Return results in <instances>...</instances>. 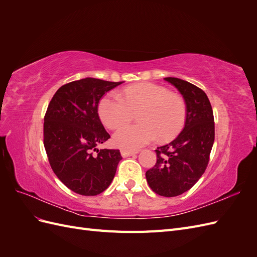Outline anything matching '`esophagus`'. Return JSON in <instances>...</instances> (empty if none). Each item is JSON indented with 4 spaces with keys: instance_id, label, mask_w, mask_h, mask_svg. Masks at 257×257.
<instances>
[{
    "instance_id": "esophagus-1",
    "label": "esophagus",
    "mask_w": 257,
    "mask_h": 257,
    "mask_svg": "<svg viewBox=\"0 0 257 257\" xmlns=\"http://www.w3.org/2000/svg\"><path fill=\"white\" fill-rule=\"evenodd\" d=\"M136 153H137V151H134V150H127V149H122L121 150V155L123 158L132 157V155H135Z\"/></svg>"
}]
</instances>
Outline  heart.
Here are the masks:
<instances>
[{"mask_svg":"<svg viewBox=\"0 0 257 257\" xmlns=\"http://www.w3.org/2000/svg\"><path fill=\"white\" fill-rule=\"evenodd\" d=\"M137 112L139 123L126 125L113 134L112 143L123 149H137L153 142L173 138L183 126L186 106L181 96L151 82L131 85L122 96L110 92L99 100L98 115L107 128L115 130L130 122Z\"/></svg>","mask_w":257,"mask_h":257,"instance_id":"b5f03b06","label":"heart"}]
</instances>
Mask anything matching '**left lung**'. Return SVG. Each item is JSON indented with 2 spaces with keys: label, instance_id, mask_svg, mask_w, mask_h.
<instances>
[{
  "label": "left lung",
  "instance_id": "left-lung-1",
  "mask_svg": "<svg viewBox=\"0 0 257 257\" xmlns=\"http://www.w3.org/2000/svg\"><path fill=\"white\" fill-rule=\"evenodd\" d=\"M164 79L184 98L185 123L174 141L158 147L157 163L146 173V178L154 193L174 197L189 191L205 173L214 142V119L203 90L175 77Z\"/></svg>",
  "mask_w": 257,
  "mask_h": 257
}]
</instances>
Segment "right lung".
<instances>
[{
    "mask_svg": "<svg viewBox=\"0 0 257 257\" xmlns=\"http://www.w3.org/2000/svg\"><path fill=\"white\" fill-rule=\"evenodd\" d=\"M120 82L84 78L56 92L44 119V146L53 173L69 190L95 196L110 185L122 157L96 146L110 138L98 116L102 96Z\"/></svg>",
    "mask_w": 257,
    "mask_h": 257,
    "instance_id": "1",
    "label": "right lung"
}]
</instances>
